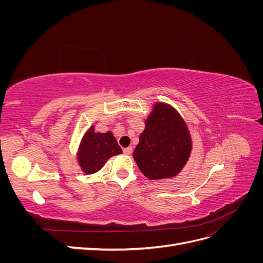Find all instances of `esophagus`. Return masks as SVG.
Instances as JSON below:
<instances>
[{
  "mask_svg": "<svg viewBox=\"0 0 263 263\" xmlns=\"http://www.w3.org/2000/svg\"><path fill=\"white\" fill-rule=\"evenodd\" d=\"M123 153H124V155H130V154L133 153V148H132V147L124 148V149H123Z\"/></svg>",
  "mask_w": 263,
  "mask_h": 263,
  "instance_id": "obj_1",
  "label": "esophagus"
}]
</instances>
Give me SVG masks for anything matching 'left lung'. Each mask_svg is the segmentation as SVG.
Here are the masks:
<instances>
[{"mask_svg": "<svg viewBox=\"0 0 263 263\" xmlns=\"http://www.w3.org/2000/svg\"><path fill=\"white\" fill-rule=\"evenodd\" d=\"M145 124L134 151L139 170L150 180L177 176L192 149L185 123L173 107L157 103Z\"/></svg>", "mask_w": 263, "mask_h": 263, "instance_id": "left-lung-1", "label": "left lung"}]
</instances>
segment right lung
Instances as JSON below:
<instances>
[{
	"label": "right lung",
	"instance_id": "1",
	"mask_svg": "<svg viewBox=\"0 0 263 263\" xmlns=\"http://www.w3.org/2000/svg\"><path fill=\"white\" fill-rule=\"evenodd\" d=\"M119 154H122V149L113 134L95 133L92 126L82 139L78 160L84 173L92 174L98 172L110 157Z\"/></svg>",
	"mask_w": 263,
	"mask_h": 263
}]
</instances>
